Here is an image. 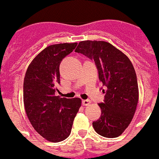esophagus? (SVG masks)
<instances>
[{
  "instance_id": "34e87169",
  "label": "esophagus",
  "mask_w": 159,
  "mask_h": 159,
  "mask_svg": "<svg viewBox=\"0 0 159 159\" xmlns=\"http://www.w3.org/2000/svg\"><path fill=\"white\" fill-rule=\"evenodd\" d=\"M82 104L84 106H88V105H90V100H83Z\"/></svg>"
}]
</instances>
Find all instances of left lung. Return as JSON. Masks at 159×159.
I'll use <instances>...</instances> for the list:
<instances>
[{
  "instance_id": "8db88e82",
  "label": "left lung",
  "mask_w": 159,
  "mask_h": 159,
  "mask_svg": "<svg viewBox=\"0 0 159 159\" xmlns=\"http://www.w3.org/2000/svg\"><path fill=\"white\" fill-rule=\"evenodd\" d=\"M75 51L94 61L99 80L106 87L102 90L104 102L98 104L101 116L93 122V129L102 137H119L132 121L138 102V84L132 62L105 41H81Z\"/></svg>"
}]
</instances>
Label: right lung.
<instances>
[{"label": "right lung", "mask_w": 159, "mask_h": 159, "mask_svg": "<svg viewBox=\"0 0 159 159\" xmlns=\"http://www.w3.org/2000/svg\"><path fill=\"white\" fill-rule=\"evenodd\" d=\"M77 43L47 47L31 61L25 72L23 101L33 127L48 141L60 142L70 135L73 120L81 106L78 98L55 96L60 84L59 66Z\"/></svg>", "instance_id": "1"}]
</instances>
